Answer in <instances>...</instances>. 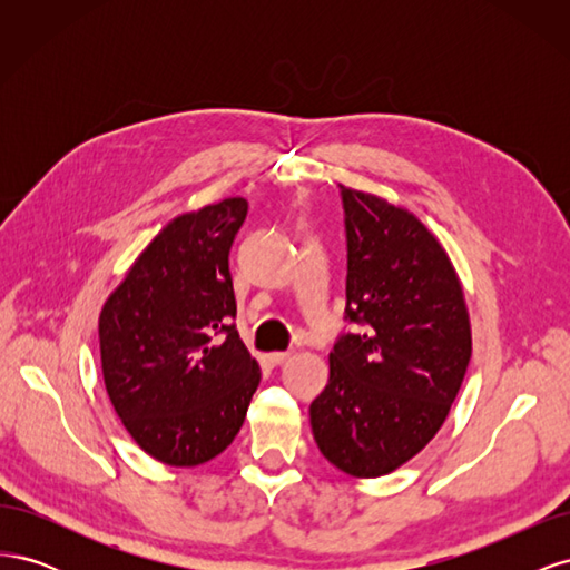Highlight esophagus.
I'll list each match as a JSON object with an SVG mask.
<instances>
[{"mask_svg": "<svg viewBox=\"0 0 570 570\" xmlns=\"http://www.w3.org/2000/svg\"><path fill=\"white\" fill-rule=\"evenodd\" d=\"M266 358H268L271 366H281V364H285V361L289 358V352H273Z\"/></svg>", "mask_w": 570, "mask_h": 570, "instance_id": "obj_1", "label": "esophagus"}]
</instances>
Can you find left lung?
<instances>
[{"label":"left lung","mask_w":570,"mask_h":570,"mask_svg":"<svg viewBox=\"0 0 570 570\" xmlns=\"http://www.w3.org/2000/svg\"><path fill=\"white\" fill-rule=\"evenodd\" d=\"M347 306L331 377L312 402L321 454L354 478L392 473L435 438L471 361V323L450 256L400 206L340 185Z\"/></svg>","instance_id":"left-lung-1"}]
</instances>
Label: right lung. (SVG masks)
<instances>
[{"mask_svg":"<svg viewBox=\"0 0 570 570\" xmlns=\"http://www.w3.org/2000/svg\"><path fill=\"white\" fill-rule=\"evenodd\" d=\"M247 209L230 197L170 220L99 314L109 400L130 438L168 465L226 450L262 381L233 323L230 247Z\"/></svg>","mask_w":570,"mask_h":570,"instance_id":"obj_1","label":"right lung"}]
</instances>
